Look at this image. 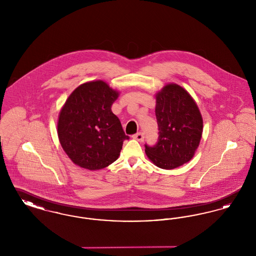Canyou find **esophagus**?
Instances as JSON below:
<instances>
[{"label": "esophagus", "mask_w": 256, "mask_h": 256, "mask_svg": "<svg viewBox=\"0 0 256 256\" xmlns=\"http://www.w3.org/2000/svg\"><path fill=\"white\" fill-rule=\"evenodd\" d=\"M132 137H134V139H136L139 142H143L144 141V134H142V132L134 134Z\"/></svg>", "instance_id": "34e87169"}]
</instances>
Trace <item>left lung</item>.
<instances>
[{
	"mask_svg": "<svg viewBox=\"0 0 256 256\" xmlns=\"http://www.w3.org/2000/svg\"><path fill=\"white\" fill-rule=\"evenodd\" d=\"M156 98L158 142L154 146L145 145V152L156 166L172 170L193 158L202 139L204 121L194 98L178 84H166Z\"/></svg>",
	"mask_w": 256,
	"mask_h": 256,
	"instance_id": "8db88e82",
	"label": "left lung"
}]
</instances>
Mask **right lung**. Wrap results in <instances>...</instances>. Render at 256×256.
<instances>
[{
	"label": "right lung",
	"mask_w": 256,
	"mask_h": 256,
	"mask_svg": "<svg viewBox=\"0 0 256 256\" xmlns=\"http://www.w3.org/2000/svg\"><path fill=\"white\" fill-rule=\"evenodd\" d=\"M118 97L119 92L106 82L93 80L76 87L66 100L58 116V135L76 165L100 170L119 158L128 136L111 111Z\"/></svg>",
	"instance_id": "add662e5"
}]
</instances>
